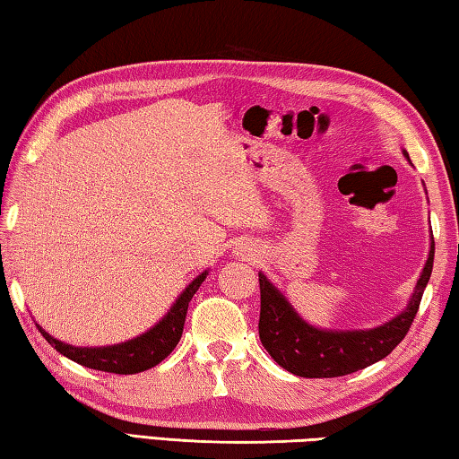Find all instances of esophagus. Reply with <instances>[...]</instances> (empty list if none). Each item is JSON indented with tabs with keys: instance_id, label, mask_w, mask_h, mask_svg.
I'll list each match as a JSON object with an SVG mask.
<instances>
[{
	"instance_id": "esophagus-1",
	"label": "esophagus",
	"mask_w": 459,
	"mask_h": 459,
	"mask_svg": "<svg viewBox=\"0 0 459 459\" xmlns=\"http://www.w3.org/2000/svg\"><path fill=\"white\" fill-rule=\"evenodd\" d=\"M234 254L239 255L242 260H252L260 254V250H258V244L252 242V239H242V242L236 244Z\"/></svg>"
}]
</instances>
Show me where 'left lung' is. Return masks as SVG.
<instances>
[{"label": "left lung", "instance_id": "1", "mask_svg": "<svg viewBox=\"0 0 459 459\" xmlns=\"http://www.w3.org/2000/svg\"><path fill=\"white\" fill-rule=\"evenodd\" d=\"M409 159V152L403 149ZM436 244L429 246L428 262L417 280L415 290L405 310L387 323L375 328H357V331H331L308 325L292 308L286 296L270 282L264 272L260 276V341L264 349L288 373L307 377V379H331L360 371L389 355L405 339L413 318L420 308L425 286L433 270Z\"/></svg>", "mask_w": 459, "mask_h": 459}]
</instances>
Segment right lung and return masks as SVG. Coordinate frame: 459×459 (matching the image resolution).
Here are the masks:
<instances>
[{"mask_svg": "<svg viewBox=\"0 0 459 459\" xmlns=\"http://www.w3.org/2000/svg\"><path fill=\"white\" fill-rule=\"evenodd\" d=\"M207 270L201 272V274L179 294V299L173 302V307L169 308L167 315L160 318L155 326L126 342L108 344V347H72L68 342L54 339V336L48 334L39 325L36 326L38 331L42 333L44 339L50 342L60 355L68 357L78 365L117 375H134L147 371V368L159 365L160 360L171 355V351L177 347V342H179L183 334V325L185 316H187L189 302L193 299V294L197 292L201 282L207 278Z\"/></svg>", "mask_w": 459, "mask_h": 459, "instance_id": "right-lung-1", "label": "right lung"}]
</instances>
